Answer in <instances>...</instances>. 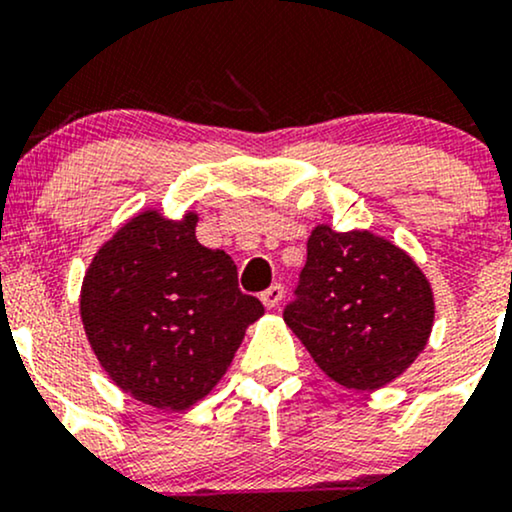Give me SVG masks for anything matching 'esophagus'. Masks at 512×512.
<instances>
[{"instance_id":"obj_1","label":"esophagus","mask_w":512,"mask_h":512,"mask_svg":"<svg viewBox=\"0 0 512 512\" xmlns=\"http://www.w3.org/2000/svg\"><path fill=\"white\" fill-rule=\"evenodd\" d=\"M260 298H262L264 308H269V310L279 308V303L284 301V286H281V284H272L267 291L262 293Z\"/></svg>"}]
</instances>
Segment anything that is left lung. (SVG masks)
Listing matches in <instances>:
<instances>
[{
    "instance_id": "8db88e82",
    "label": "left lung",
    "mask_w": 512,
    "mask_h": 512,
    "mask_svg": "<svg viewBox=\"0 0 512 512\" xmlns=\"http://www.w3.org/2000/svg\"><path fill=\"white\" fill-rule=\"evenodd\" d=\"M298 301L284 322L327 378L373 392L426 349L436 320L431 281L414 257L370 231H310Z\"/></svg>"
}]
</instances>
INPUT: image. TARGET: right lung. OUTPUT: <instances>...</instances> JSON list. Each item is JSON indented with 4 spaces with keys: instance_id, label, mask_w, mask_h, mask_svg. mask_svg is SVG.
<instances>
[{
    "instance_id": "obj_1",
    "label": "right lung",
    "mask_w": 512,
    "mask_h": 512,
    "mask_svg": "<svg viewBox=\"0 0 512 512\" xmlns=\"http://www.w3.org/2000/svg\"><path fill=\"white\" fill-rule=\"evenodd\" d=\"M197 221V211H139L98 248L81 284V325L98 363L122 392L163 411L207 397L264 315L240 293L231 257L199 243Z\"/></svg>"
}]
</instances>
